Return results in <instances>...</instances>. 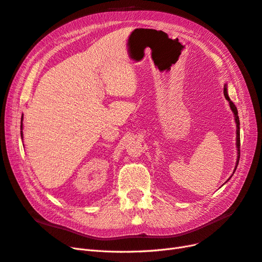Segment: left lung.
<instances>
[{
    "mask_svg": "<svg viewBox=\"0 0 262 262\" xmlns=\"http://www.w3.org/2000/svg\"><path fill=\"white\" fill-rule=\"evenodd\" d=\"M224 96H225V98L228 100V102H229V106H231V109H232V112L234 113V115H235V121H236V125H237V130H236V134H237V141H236V145H237V150H238V158H237V163H236V167H235V170H236V168H237V165H238V163H239V157H241V137H239V118H238V112H237V108H236V106L234 105V102L229 99V97H228V95H227V89H226V85L224 86Z\"/></svg>",
    "mask_w": 262,
    "mask_h": 262,
    "instance_id": "8db88e82",
    "label": "left lung"
}]
</instances>
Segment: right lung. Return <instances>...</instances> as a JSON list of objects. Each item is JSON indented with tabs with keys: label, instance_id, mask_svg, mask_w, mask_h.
Here are the masks:
<instances>
[{
	"label": "right lung",
	"instance_id": "right-lung-1",
	"mask_svg": "<svg viewBox=\"0 0 262 262\" xmlns=\"http://www.w3.org/2000/svg\"><path fill=\"white\" fill-rule=\"evenodd\" d=\"M20 128L23 129V117H21V125H20ZM20 134H21V137H23V132L20 131Z\"/></svg>",
	"mask_w": 262,
	"mask_h": 262
}]
</instances>
